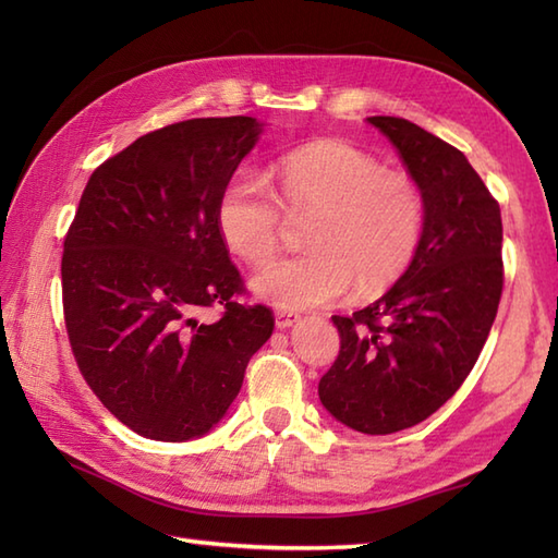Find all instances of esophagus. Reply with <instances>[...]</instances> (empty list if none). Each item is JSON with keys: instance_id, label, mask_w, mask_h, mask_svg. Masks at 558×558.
<instances>
[{"instance_id": "1", "label": "esophagus", "mask_w": 558, "mask_h": 558, "mask_svg": "<svg viewBox=\"0 0 558 558\" xmlns=\"http://www.w3.org/2000/svg\"><path fill=\"white\" fill-rule=\"evenodd\" d=\"M300 322L298 314H288V312H276V328L286 330V328H292L294 324Z\"/></svg>"}]
</instances>
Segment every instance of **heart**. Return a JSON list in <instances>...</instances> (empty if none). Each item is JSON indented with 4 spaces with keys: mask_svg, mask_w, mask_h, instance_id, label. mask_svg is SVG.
Segmentation results:
<instances>
[{
    "mask_svg": "<svg viewBox=\"0 0 558 558\" xmlns=\"http://www.w3.org/2000/svg\"><path fill=\"white\" fill-rule=\"evenodd\" d=\"M278 197L306 220L310 252L272 260L252 278L256 298L286 312L326 306L357 286L374 294L412 264L424 232V196L408 172L384 170L369 153L338 138L312 141L272 165ZM282 210L268 189L234 177L218 201L225 244L260 266L276 254Z\"/></svg>",
    "mask_w": 558,
    "mask_h": 558,
    "instance_id": "obj_1",
    "label": "heart"
}]
</instances>
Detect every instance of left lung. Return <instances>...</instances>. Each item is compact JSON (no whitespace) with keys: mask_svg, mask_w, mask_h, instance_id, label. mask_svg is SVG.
Here are the masks:
<instances>
[{"mask_svg":"<svg viewBox=\"0 0 558 558\" xmlns=\"http://www.w3.org/2000/svg\"><path fill=\"white\" fill-rule=\"evenodd\" d=\"M420 184L424 232L384 298L333 316L340 354L318 381L322 405L362 434L424 422L475 366L504 288L501 208L468 158L400 117H369Z\"/></svg>","mask_w":558,"mask_h":558,"instance_id":"left-lung-1","label":"left lung"}]
</instances>
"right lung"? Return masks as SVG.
Wrapping results in <instances>:
<instances>
[{
	"label": "right lung",
	"mask_w": 558,
	"mask_h": 558,
	"mask_svg": "<svg viewBox=\"0 0 558 558\" xmlns=\"http://www.w3.org/2000/svg\"><path fill=\"white\" fill-rule=\"evenodd\" d=\"M264 134L256 117L162 126L105 160L64 240L69 342L93 393L156 441L208 434L230 410L252 354L272 333L266 306H242L218 201ZM226 314L197 322L206 305Z\"/></svg>",
	"instance_id": "add662e5"
}]
</instances>
